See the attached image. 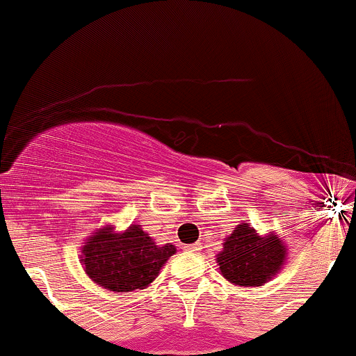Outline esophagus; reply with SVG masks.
Segmentation results:
<instances>
[{
    "mask_svg": "<svg viewBox=\"0 0 356 356\" xmlns=\"http://www.w3.org/2000/svg\"><path fill=\"white\" fill-rule=\"evenodd\" d=\"M186 251H189V253H198V251H202V244L200 242H195V244L186 245Z\"/></svg>",
    "mask_w": 356,
    "mask_h": 356,
    "instance_id": "1",
    "label": "esophagus"
}]
</instances>
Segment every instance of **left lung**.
<instances>
[{
    "label": "left lung",
    "instance_id": "obj_1",
    "mask_svg": "<svg viewBox=\"0 0 356 356\" xmlns=\"http://www.w3.org/2000/svg\"><path fill=\"white\" fill-rule=\"evenodd\" d=\"M286 261V245L275 234L261 237L251 225H237L216 257L219 272L238 286H264Z\"/></svg>",
    "mask_w": 356,
    "mask_h": 356
}]
</instances>
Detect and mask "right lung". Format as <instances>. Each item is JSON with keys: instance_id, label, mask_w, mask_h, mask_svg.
<instances>
[{"instance_id": "obj_1", "label": "right lung", "mask_w": 356, "mask_h": 356, "mask_svg": "<svg viewBox=\"0 0 356 356\" xmlns=\"http://www.w3.org/2000/svg\"><path fill=\"white\" fill-rule=\"evenodd\" d=\"M172 254L174 244L158 245L140 225L121 234L107 225L86 238L81 264L96 284L119 293L147 288Z\"/></svg>"}]
</instances>
